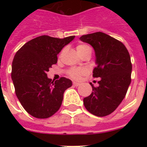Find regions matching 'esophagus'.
<instances>
[{"instance_id":"obj_1","label":"esophagus","mask_w":147,"mask_h":147,"mask_svg":"<svg viewBox=\"0 0 147 147\" xmlns=\"http://www.w3.org/2000/svg\"><path fill=\"white\" fill-rule=\"evenodd\" d=\"M73 84H74V86H76V87H78V86H80V83L76 82H74V83H73Z\"/></svg>"}]
</instances>
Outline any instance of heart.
<instances>
[{
    "instance_id": "1",
    "label": "heart",
    "mask_w": 147,
    "mask_h": 147,
    "mask_svg": "<svg viewBox=\"0 0 147 147\" xmlns=\"http://www.w3.org/2000/svg\"><path fill=\"white\" fill-rule=\"evenodd\" d=\"M76 51H77L78 54L80 56L82 54H85L88 51H91V49L89 45L86 44H79L76 46ZM87 72L85 68H72L69 71V75L74 79H79L81 76V75L85 74Z\"/></svg>"
}]
</instances>
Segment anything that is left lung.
I'll list each match as a JSON object with an SVG mask.
<instances>
[{
	"mask_svg": "<svg viewBox=\"0 0 147 147\" xmlns=\"http://www.w3.org/2000/svg\"><path fill=\"white\" fill-rule=\"evenodd\" d=\"M80 40L94 49L96 66L93 76L101 78L98 87L90 83L93 90L83 103L93 115L106 116L119 107L130 85V56L121 42L102 32L82 35Z\"/></svg>",
	"mask_w": 147,
	"mask_h": 147,
	"instance_id": "left-lung-1",
	"label": "left lung"
}]
</instances>
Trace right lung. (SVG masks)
Instances as JSON below:
<instances>
[{
  "instance_id": "right-lung-1",
  "label": "right lung",
  "mask_w": 147,
  "mask_h": 147,
  "mask_svg": "<svg viewBox=\"0 0 147 147\" xmlns=\"http://www.w3.org/2000/svg\"><path fill=\"white\" fill-rule=\"evenodd\" d=\"M42 35L30 40L18 51L11 65L15 93L23 108L37 119H47L59 109L66 89L72 82L48 78L46 73L57 62V54L74 39Z\"/></svg>"
}]
</instances>
